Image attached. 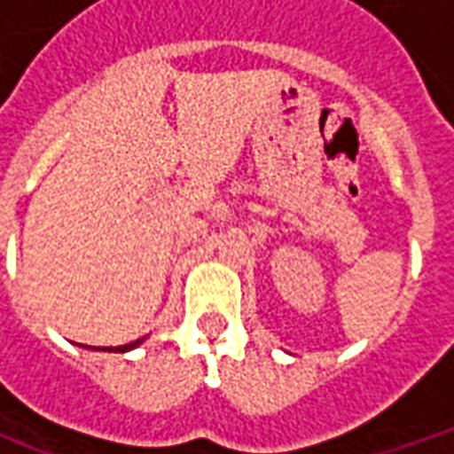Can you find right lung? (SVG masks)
Segmentation results:
<instances>
[{
    "label": "right lung",
    "mask_w": 454,
    "mask_h": 454,
    "mask_svg": "<svg viewBox=\"0 0 454 454\" xmlns=\"http://www.w3.org/2000/svg\"><path fill=\"white\" fill-rule=\"evenodd\" d=\"M145 340V338H138V340H133V342H126V345H119V348H94V345H80V348H84V350H102V352H129V350H136L138 348L140 342Z\"/></svg>",
    "instance_id": "obj_1"
}]
</instances>
